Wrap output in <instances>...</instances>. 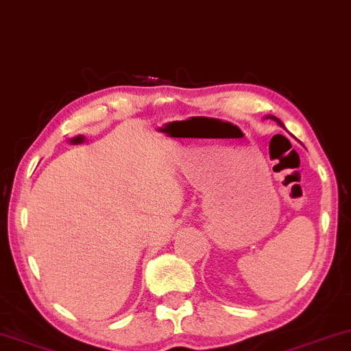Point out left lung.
<instances>
[{
  "instance_id": "1",
  "label": "left lung",
  "mask_w": 351,
  "mask_h": 351,
  "mask_svg": "<svg viewBox=\"0 0 351 351\" xmlns=\"http://www.w3.org/2000/svg\"><path fill=\"white\" fill-rule=\"evenodd\" d=\"M266 119H271V120H274V121H277V125H280L282 128H285V126H283V123L280 121V119H277V117H274V115H266Z\"/></svg>"
}]
</instances>
